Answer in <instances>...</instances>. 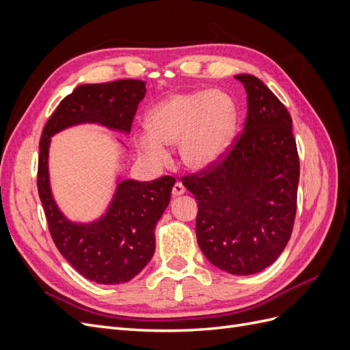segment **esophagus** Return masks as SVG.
Returning <instances> with one entry per match:
<instances>
[{
	"mask_svg": "<svg viewBox=\"0 0 350 350\" xmlns=\"http://www.w3.org/2000/svg\"><path fill=\"white\" fill-rule=\"evenodd\" d=\"M184 193H185L184 184H183V183H176V184L174 185V188H172V196H174V197H179V196H183Z\"/></svg>",
	"mask_w": 350,
	"mask_h": 350,
	"instance_id": "obj_1",
	"label": "esophagus"
}]
</instances>
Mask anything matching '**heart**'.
<instances>
[{
    "instance_id": "b5f03b06",
    "label": "heart",
    "mask_w": 350,
    "mask_h": 350,
    "mask_svg": "<svg viewBox=\"0 0 350 350\" xmlns=\"http://www.w3.org/2000/svg\"><path fill=\"white\" fill-rule=\"evenodd\" d=\"M238 109L224 90L175 93L156 103L146 116L147 131L135 134L137 150L153 166L167 165V146L179 144L183 163L201 172L215 166L234 140Z\"/></svg>"
}]
</instances>
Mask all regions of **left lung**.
Instances as JSON below:
<instances>
[{
	"mask_svg": "<svg viewBox=\"0 0 350 350\" xmlns=\"http://www.w3.org/2000/svg\"><path fill=\"white\" fill-rule=\"evenodd\" d=\"M247 92V120L229 153L184 185L198 200L197 242L215 267L237 276L260 273L291 239L299 157L292 118L260 79L235 76Z\"/></svg>",
	"mask_w": 350,
	"mask_h": 350,
	"instance_id": "obj_1",
	"label": "left lung"
}]
</instances>
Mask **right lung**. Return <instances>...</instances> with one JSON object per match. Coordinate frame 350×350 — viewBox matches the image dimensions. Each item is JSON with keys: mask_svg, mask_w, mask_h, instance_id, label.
<instances>
[{"mask_svg": "<svg viewBox=\"0 0 350 350\" xmlns=\"http://www.w3.org/2000/svg\"><path fill=\"white\" fill-rule=\"evenodd\" d=\"M144 94L143 80L80 84L61 100L40 137L38 191L51 237L81 276L100 284L130 282L152 260L156 248L154 229L171 201L175 179L162 176L152 183H140L118 175L109 204L98 219L71 220L62 213L52 193L51 139L81 124H96L111 131L130 134Z\"/></svg>", "mask_w": 350, "mask_h": 350, "instance_id": "1", "label": "right lung"}]
</instances>
